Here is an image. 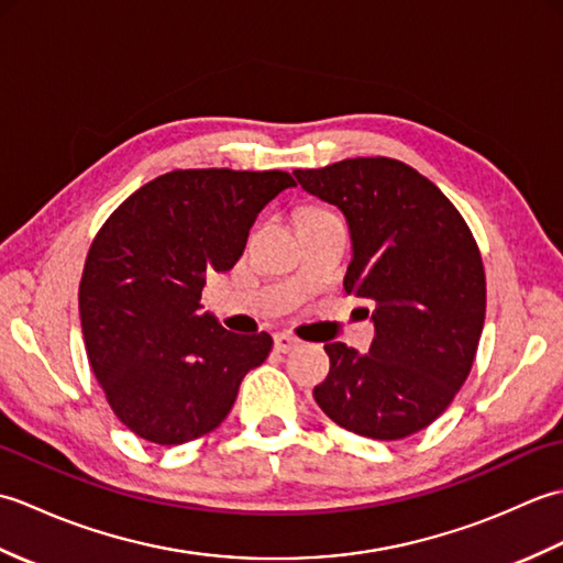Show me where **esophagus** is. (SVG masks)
<instances>
[{"instance_id":"obj_1","label":"esophagus","mask_w":563,"mask_h":563,"mask_svg":"<svg viewBox=\"0 0 563 563\" xmlns=\"http://www.w3.org/2000/svg\"><path fill=\"white\" fill-rule=\"evenodd\" d=\"M297 345H300V339L290 336V333H278V336H275V351L278 353H290Z\"/></svg>"}]
</instances>
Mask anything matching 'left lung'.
<instances>
[{"label":"left lung","instance_id":"1","mask_svg":"<svg viewBox=\"0 0 563 563\" xmlns=\"http://www.w3.org/2000/svg\"><path fill=\"white\" fill-rule=\"evenodd\" d=\"M295 176L349 220L343 288L369 302L375 321L365 355L324 345L331 367L314 399L351 433L409 438L448 409L474 365L486 314L476 239L448 196L399 159L355 157Z\"/></svg>","mask_w":563,"mask_h":563}]
</instances>
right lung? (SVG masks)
<instances>
[{
  "label": "right lung",
  "mask_w": 563,
  "mask_h": 563,
  "mask_svg": "<svg viewBox=\"0 0 563 563\" xmlns=\"http://www.w3.org/2000/svg\"><path fill=\"white\" fill-rule=\"evenodd\" d=\"M288 172L176 169L137 188L101 224L79 283L89 365L128 430L181 445L218 428L266 361V331L239 336L200 312L210 271L242 256L256 214Z\"/></svg>",
  "instance_id": "obj_1"
}]
</instances>
